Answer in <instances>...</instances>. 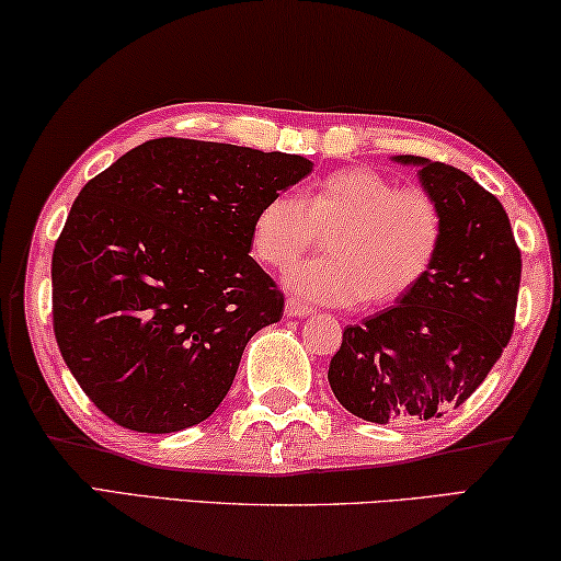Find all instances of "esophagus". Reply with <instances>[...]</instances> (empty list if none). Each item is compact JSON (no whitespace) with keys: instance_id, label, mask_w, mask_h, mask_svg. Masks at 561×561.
I'll return each instance as SVG.
<instances>
[{"instance_id":"esophagus-1","label":"esophagus","mask_w":561,"mask_h":561,"mask_svg":"<svg viewBox=\"0 0 561 561\" xmlns=\"http://www.w3.org/2000/svg\"><path fill=\"white\" fill-rule=\"evenodd\" d=\"M310 313H313V308L306 306V302H300L296 298H288L286 300V316L288 318H306Z\"/></svg>"}]
</instances>
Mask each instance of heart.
I'll list each match as a JSON object with an SVG mask.
<instances>
[{
	"mask_svg": "<svg viewBox=\"0 0 561 561\" xmlns=\"http://www.w3.org/2000/svg\"><path fill=\"white\" fill-rule=\"evenodd\" d=\"M325 236L323 259L288 273L293 293L367 310L408 298L439 255L445 218L422 188H400L380 171L353 167L328 173L300 191V201L273 196L251 228L253 255L286 271Z\"/></svg>",
	"mask_w": 561,
	"mask_h": 561,
	"instance_id": "heart-1",
	"label": "heart"
}]
</instances>
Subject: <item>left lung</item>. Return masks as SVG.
Returning <instances> with one entry per match:
<instances>
[{"instance_id":"1","label":"left lung","mask_w":561,"mask_h":561,"mask_svg":"<svg viewBox=\"0 0 561 561\" xmlns=\"http://www.w3.org/2000/svg\"><path fill=\"white\" fill-rule=\"evenodd\" d=\"M422 188L445 218L427 278L392 308L343 330L328 382L341 405L367 422L433 420L460 408L500 360L514 330L522 253L497 196L465 171L422 156Z\"/></svg>"}]
</instances>
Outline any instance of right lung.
Here are the masks:
<instances>
[{
    "label": "right lung",
    "mask_w": 561,
    "mask_h": 561,
    "mask_svg": "<svg viewBox=\"0 0 561 561\" xmlns=\"http://www.w3.org/2000/svg\"><path fill=\"white\" fill-rule=\"evenodd\" d=\"M296 153L153 139L91 179L51 255L54 335L89 400L136 433L214 415L283 293L255 263L259 208L306 179Z\"/></svg>",
    "instance_id": "add662e5"
}]
</instances>
